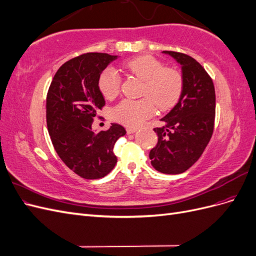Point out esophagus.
I'll return each mask as SVG.
<instances>
[{
    "mask_svg": "<svg viewBox=\"0 0 256 256\" xmlns=\"http://www.w3.org/2000/svg\"><path fill=\"white\" fill-rule=\"evenodd\" d=\"M126 131H127L128 134H132L136 132L138 129H136V128H132V127H128V128L126 129Z\"/></svg>",
    "mask_w": 256,
    "mask_h": 256,
    "instance_id": "1",
    "label": "esophagus"
}]
</instances>
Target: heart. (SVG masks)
<instances>
[{"label": "heart", "mask_w": 256, "mask_h": 256, "mask_svg": "<svg viewBox=\"0 0 256 256\" xmlns=\"http://www.w3.org/2000/svg\"><path fill=\"white\" fill-rule=\"evenodd\" d=\"M122 68L143 81L138 100L122 99L112 109V116L126 126H138L156 111H166L180 99L184 79L175 69L166 68L161 60L152 56H140L125 60ZM122 79L118 72L108 67L100 74L98 86L106 99H112L120 92Z\"/></svg>", "instance_id": "obj_1"}]
</instances>
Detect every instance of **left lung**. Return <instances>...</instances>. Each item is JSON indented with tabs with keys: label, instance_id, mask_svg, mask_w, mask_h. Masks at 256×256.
I'll list each match as a JSON object with an SVG mask.
<instances>
[{
	"label": "left lung",
	"instance_id": "left-lung-1",
	"mask_svg": "<svg viewBox=\"0 0 256 256\" xmlns=\"http://www.w3.org/2000/svg\"><path fill=\"white\" fill-rule=\"evenodd\" d=\"M182 65L184 90L180 99L154 128L157 145L150 152L152 166L164 174L187 171L202 156L214 126L216 94L210 76L187 54L164 51Z\"/></svg>",
	"mask_w": 256,
	"mask_h": 256
}]
</instances>
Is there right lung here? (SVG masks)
I'll list each match as a JSON object with an SVG mask.
<instances>
[{
    "label": "right lung",
    "mask_w": 256,
    "mask_h": 256,
    "mask_svg": "<svg viewBox=\"0 0 256 256\" xmlns=\"http://www.w3.org/2000/svg\"><path fill=\"white\" fill-rule=\"evenodd\" d=\"M108 53H85L62 65L47 95V126L54 150L62 161L85 180H98L109 174L118 158L113 148L126 134L118 124L95 134L92 122L104 106L98 79L111 62Z\"/></svg>",
    "instance_id": "add662e5"
}]
</instances>
